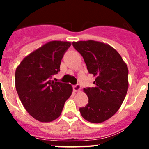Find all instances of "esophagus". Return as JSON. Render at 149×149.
I'll return each mask as SVG.
<instances>
[{"instance_id":"1","label":"esophagus","mask_w":149,"mask_h":149,"mask_svg":"<svg viewBox=\"0 0 149 149\" xmlns=\"http://www.w3.org/2000/svg\"><path fill=\"white\" fill-rule=\"evenodd\" d=\"M73 89L74 92H78V91L81 90V85L79 84H77L76 85L73 86Z\"/></svg>"}]
</instances>
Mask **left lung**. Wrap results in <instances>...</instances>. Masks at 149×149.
<instances>
[{"label": "left lung", "mask_w": 149, "mask_h": 149, "mask_svg": "<svg viewBox=\"0 0 149 149\" xmlns=\"http://www.w3.org/2000/svg\"><path fill=\"white\" fill-rule=\"evenodd\" d=\"M89 74L95 77L94 87L84 89L88 104L80 108L84 119L93 123L107 120L118 111L128 89V68L118 52L107 44L93 40L74 42Z\"/></svg>", "instance_id": "1"}]
</instances>
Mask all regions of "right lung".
I'll return each instance as SVG.
<instances>
[{
  "label": "right lung",
  "instance_id": "obj_1",
  "mask_svg": "<svg viewBox=\"0 0 149 149\" xmlns=\"http://www.w3.org/2000/svg\"><path fill=\"white\" fill-rule=\"evenodd\" d=\"M71 46L51 41L27 56L15 71V88L22 104L36 120L49 122L60 116L72 93L69 84L51 80L60 72L61 60Z\"/></svg>",
  "mask_w": 149,
  "mask_h": 149
}]
</instances>
